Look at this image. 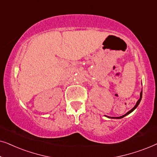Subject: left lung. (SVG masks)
<instances>
[{"mask_svg":"<svg viewBox=\"0 0 157 157\" xmlns=\"http://www.w3.org/2000/svg\"><path fill=\"white\" fill-rule=\"evenodd\" d=\"M141 98H142V91H141V94H140V98H139V99L138 100V101H137V102H136V105H135V106L134 107V108H133V109H132V110H130L129 111H128V112H127V113H126V114H124V116H121V117H109V118H111V119H121V118H123V117H125V116H126V115H128V113H130L131 112H132V111H134V109H136L137 106H138V105L139 104V103H140V101H141Z\"/></svg>","mask_w":157,"mask_h":157,"instance_id":"obj_1","label":"left lung"}]
</instances>
